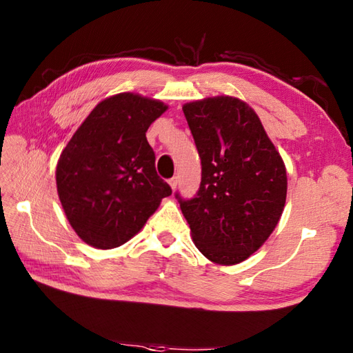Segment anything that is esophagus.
I'll return each instance as SVG.
<instances>
[{"instance_id":"obj_1","label":"esophagus","mask_w":353,"mask_h":353,"mask_svg":"<svg viewBox=\"0 0 353 353\" xmlns=\"http://www.w3.org/2000/svg\"><path fill=\"white\" fill-rule=\"evenodd\" d=\"M168 183H170V186L172 190H176L177 188V183H179V181H177V177H171L170 181H168Z\"/></svg>"}]
</instances>
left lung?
Masks as SVG:
<instances>
[{"instance_id": "1", "label": "left lung", "mask_w": 353, "mask_h": 353, "mask_svg": "<svg viewBox=\"0 0 353 353\" xmlns=\"http://www.w3.org/2000/svg\"><path fill=\"white\" fill-rule=\"evenodd\" d=\"M201 159L200 188L176 199L194 244L208 259L234 265L265 243L287 199V171L258 115L234 97L183 106Z\"/></svg>"}]
</instances>
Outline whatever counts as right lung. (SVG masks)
I'll use <instances>...</instances> for the list:
<instances>
[{"label": "right lung", "mask_w": 353, "mask_h": 353, "mask_svg": "<svg viewBox=\"0 0 353 353\" xmlns=\"http://www.w3.org/2000/svg\"><path fill=\"white\" fill-rule=\"evenodd\" d=\"M167 106L124 92L97 104L63 148L57 192L76 234L114 249L144 226L171 186L157 176L145 132Z\"/></svg>", "instance_id": "add662e5"}]
</instances>
